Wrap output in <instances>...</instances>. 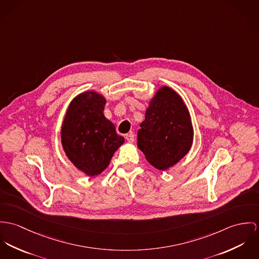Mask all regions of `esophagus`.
Returning <instances> with one entry per match:
<instances>
[{
    "mask_svg": "<svg viewBox=\"0 0 259 259\" xmlns=\"http://www.w3.org/2000/svg\"><path fill=\"white\" fill-rule=\"evenodd\" d=\"M125 138H126V140H127L129 143H133L134 140H135V135H134L133 133H129V134H127V135L125 136Z\"/></svg>",
    "mask_w": 259,
    "mask_h": 259,
    "instance_id": "34e87169",
    "label": "esophagus"
}]
</instances>
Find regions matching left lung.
<instances>
[{
	"instance_id": "obj_1",
	"label": "left lung",
	"mask_w": 259,
	"mask_h": 259,
	"mask_svg": "<svg viewBox=\"0 0 259 259\" xmlns=\"http://www.w3.org/2000/svg\"><path fill=\"white\" fill-rule=\"evenodd\" d=\"M137 146L147 161L158 170L176 165L190 151L194 129L190 112L172 88L161 87L146 110Z\"/></svg>"
}]
</instances>
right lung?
<instances>
[{"mask_svg":"<svg viewBox=\"0 0 259 259\" xmlns=\"http://www.w3.org/2000/svg\"><path fill=\"white\" fill-rule=\"evenodd\" d=\"M106 99L85 91L70 102L61 127V145L70 162L87 176L94 177L109 165L124 138L103 114Z\"/></svg>","mask_w":259,"mask_h":259,"instance_id":"1","label":"right lung"}]
</instances>
